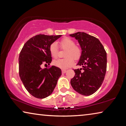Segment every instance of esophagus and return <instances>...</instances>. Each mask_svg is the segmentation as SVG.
Instances as JSON below:
<instances>
[{
    "label": "esophagus",
    "mask_w": 126,
    "mask_h": 126,
    "mask_svg": "<svg viewBox=\"0 0 126 126\" xmlns=\"http://www.w3.org/2000/svg\"><path fill=\"white\" fill-rule=\"evenodd\" d=\"M66 72H67V71H66L65 69H62V73H65Z\"/></svg>",
    "instance_id": "esophagus-1"
}]
</instances>
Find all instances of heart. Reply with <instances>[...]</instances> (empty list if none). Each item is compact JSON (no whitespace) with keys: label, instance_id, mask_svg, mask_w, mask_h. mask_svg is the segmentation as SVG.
I'll use <instances>...</instances> for the list:
<instances>
[{"label":"heart","instance_id":"b5f03b06","mask_svg":"<svg viewBox=\"0 0 126 126\" xmlns=\"http://www.w3.org/2000/svg\"><path fill=\"white\" fill-rule=\"evenodd\" d=\"M61 48L64 49L65 51L64 56L66 58L58 59L53 61V64L61 69H66L74 64V59L78 60L82 55V50L80 48L76 46V43L73 40L69 38H64L62 39L60 42ZM49 52L52 57L56 58L58 56V48L55 42L53 43L49 47Z\"/></svg>","mask_w":126,"mask_h":126}]
</instances>
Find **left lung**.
Returning <instances> with one entry per match:
<instances>
[{
    "label": "left lung",
    "instance_id": "8db88e82",
    "mask_svg": "<svg viewBox=\"0 0 126 126\" xmlns=\"http://www.w3.org/2000/svg\"><path fill=\"white\" fill-rule=\"evenodd\" d=\"M80 46L82 55L77 65L82 67L74 69L75 76L71 84L76 92L83 95L95 93L103 82L107 69V53L98 39L84 32L70 34Z\"/></svg>",
    "mask_w": 126,
    "mask_h": 126
}]
</instances>
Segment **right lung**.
I'll return each mask as SVG.
<instances>
[{
    "label": "right lung",
    "instance_id": "right-lung-1",
    "mask_svg": "<svg viewBox=\"0 0 126 126\" xmlns=\"http://www.w3.org/2000/svg\"><path fill=\"white\" fill-rule=\"evenodd\" d=\"M61 36H34L25 43L20 51L19 57L20 79L28 92L37 98H44L50 95L62 75L61 69L55 66L42 68L43 64H50L52 59L49 47Z\"/></svg>",
    "mask_w": 126,
    "mask_h": 126
}]
</instances>
